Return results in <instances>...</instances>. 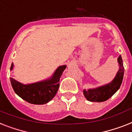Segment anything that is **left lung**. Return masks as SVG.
I'll use <instances>...</instances> for the list:
<instances>
[{
  "instance_id": "obj_1",
  "label": "left lung",
  "mask_w": 132,
  "mask_h": 132,
  "mask_svg": "<svg viewBox=\"0 0 132 132\" xmlns=\"http://www.w3.org/2000/svg\"><path fill=\"white\" fill-rule=\"evenodd\" d=\"M117 60L119 66V69L114 79L111 83L97 88L83 90V94L87 100L90 102H97L106 101L111 96H113L117 91L119 89L123 81L124 74V67L121 55L119 56Z\"/></svg>"
}]
</instances>
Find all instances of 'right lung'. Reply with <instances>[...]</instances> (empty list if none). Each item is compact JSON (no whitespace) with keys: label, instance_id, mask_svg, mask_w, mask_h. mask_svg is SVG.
Wrapping results in <instances>:
<instances>
[{"label":"right lung","instance_id":"1","mask_svg":"<svg viewBox=\"0 0 132 132\" xmlns=\"http://www.w3.org/2000/svg\"><path fill=\"white\" fill-rule=\"evenodd\" d=\"M66 68V65L59 66L53 76L45 81L23 85L10 78L11 83L14 92L23 100L33 104H44L55 96L60 86V79ZM13 68V63L11 64L10 69Z\"/></svg>","mask_w":132,"mask_h":132}]
</instances>
